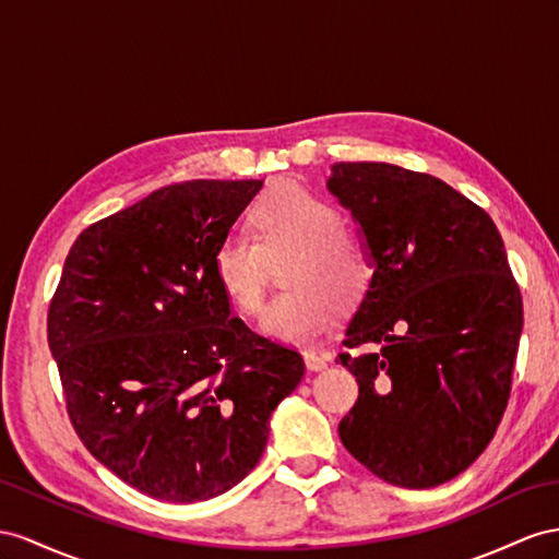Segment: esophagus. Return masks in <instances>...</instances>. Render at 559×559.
<instances>
[{
	"instance_id": "34e87169",
	"label": "esophagus",
	"mask_w": 559,
	"mask_h": 559,
	"mask_svg": "<svg viewBox=\"0 0 559 559\" xmlns=\"http://www.w3.org/2000/svg\"><path fill=\"white\" fill-rule=\"evenodd\" d=\"M305 364L309 370H323L328 366V356L325 354H319V352H305Z\"/></svg>"
}]
</instances>
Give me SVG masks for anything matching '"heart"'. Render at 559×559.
I'll return each mask as SVG.
<instances>
[{
    "mask_svg": "<svg viewBox=\"0 0 559 559\" xmlns=\"http://www.w3.org/2000/svg\"><path fill=\"white\" fill-rule=\"evenodd\" d=\"M248 222L255 240L226 238L212 266L228 302L254 317L264 305L269 262L290 254L283 266V285L290 290L262 319L269 337L305 345L325 331L335 302H361L373 276L368 250L325 198L295 181H276L252 205Z\"/></svg>",
    "mask_w": 559,
    "mask_h": 559,
    "instance_id": "obj_1",
    "label": "heart"
}]
</instances>
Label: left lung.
Listing matches in <instances>:
<instances>
[{
    "mask_svg": "<svg viewBox=\"0 0 559 559\" xmlns=\"http://www.w3.org/2000/svg\"><path fill=\"white\" fill-rule=\"evenodd\" d=\"M331 191L359 222L373 278L340 354L359 399L337 432L376 477L432 489L489 447L524 325L503 238L479 205L423 171L337 163Z\"/></svg>",
    "mask_w": 559,
    "mask_h": 559,
    "instance_id": "left-lung-1",
    "label": "left lung"
}]
</instances>
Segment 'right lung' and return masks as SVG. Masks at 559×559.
<instances>
[{
  "mask_svg": "<svg viewBox=\"0 0 559 559\" xmlns=\"http://www.w3.org/2000/svg\"><path fill=\"white\" fill-rule=\"evenodd\" d=\"M260 179L157 189L70 248L49 317L68 418L98 463L167 503L236 486L302 354L252 333L214 278V250Z\"/></svg>",
  "mask_w": 559,
  "mask_h": 559,
  "instance_id": "add662e5",
  "label": "right lung"
}]
</instances>
